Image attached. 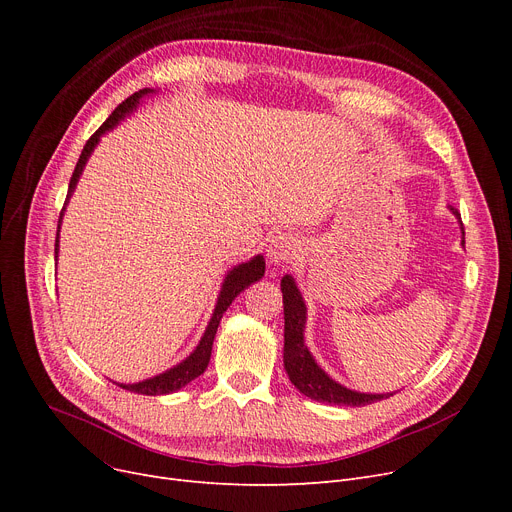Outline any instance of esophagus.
Instances as JSON below:
<instances>
[{
    "label": "esophagus",
    "mask_w": 512,
    "mask_h": 512,
    "mask_svg": "<svg viewBox=\"0 0 512 512\" xmlns=\"http://www.w3.org/2000/svg\"><path fill=\"white\" fill-rule=\"evenodd\" d=\"M299 253V238L290 234V232H278L272 236L270 247H267V257H270L274 263L290 261L297 257Z\"/></svg>",
    "instance_id": "esophagus-1"
}]
</instances>
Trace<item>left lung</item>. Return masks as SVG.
Listing matches in <instances>:
<instances>
[{
  "label": "left lung",
  "mask_w": 512,
  "mask_h": 512,
  "mask_svg": "<svg viewBox=\"0 0 512 512\" xmlns=\"http://www.w3.org/2000/svg\"><path fill=\"white\" fill-rule=\"evenodd\" d=\"M450 211L461 220L459 209L450 207ZM463 238H465V232H463ZM280 286H282V297H284V369L294 388L313 400L330 402V405H346V407H365V405H371V402H378L382 398L392 396V394H363V392L348 390L336 384L330 375L313 361L309 348L305 346L303 330H305L307 309L297 284H294L292 276H284Z\"/></svg>",
  "instance_id": "left-lung-1"
}]
</instances>
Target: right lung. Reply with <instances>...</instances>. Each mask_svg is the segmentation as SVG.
Masks as SVG:
<instances>
[{
  "instance_id": "1",
  "label": "right lung",
  "mask_w": 512,
  "mask_h": 512,
  "mask_svg": "<svg viewBox=\"0 0 512 512\" xmlns=\"http://www.w3.org/2000/svg\"><path fill=\"white\" fill-rule=\"evenodd\" d=\"M153 89H141L137 93H132L128 99H124L116 110L112 112V116L107 118L93 134L91 139L87 141L83 153H80L78 161H76V168L72 172V178H70V186H68V195H66V203L74 191V186L78 182V176L83 174V168L87 164V159L91 155V151L95 149V145L99 143V137L101 134H105L107 130H112L126 114H130L134 107H137V103L141 101V97H145L147 93H151ZM66 203L62 207V213H60V222H62V215H64V209H66ZM60 222H58V236H60ZM56 255H58V240H56ZM265 274V261L261 255L253 257L249 263H240L236 265L234 270L226 276L224 284H222V292H220V299H218V305H215V311L211 315V321L209 326L199 342V346L195 348V351L191 353V357H186L180 365L172 367L170 371L166 373H159L155 375V378L151 380H145V382H139V384H118L120 388L124 390H130V392H137V394H147V396H159V394H170V392H176L180 390L182 386H186L188 382H193L195 378H199V375L207 369L209 365V357H211V346H213V338H215V332H218V326H220V319L224 315V311L232 305V301L236 299V294H240L242 290H245L247 286H251L253 282H257L261 276Z\"/></svg>"
}]
</instances>
